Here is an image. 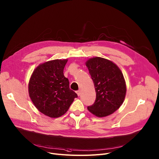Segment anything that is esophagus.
Instances as JSON below:
<instances>
[{"instance_id": "1", "label": "esophagus", "mask_w": 159, "mask_h": 159, "mask_svg": "<svg viewBox=\"0 0 159 159\" xmlns=\"http://www.w3.org/2000/svg\"><path fill=\"white\" fill-rule=\"evenodd\" d=\"M77 94L78 96H80V90L77 91Z\"/></svg>"}]
</instances>
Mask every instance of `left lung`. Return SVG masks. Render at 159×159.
Wrapping results in <instances>:
<instances>
[{
	"mask_svg": "<svg viewBox=\"0 0 159 159\" xmlns=\"http://www.w3.org/2000/svg\"><path fill=\"white\" fill-rule=\"evenodd\" d=\"M96 91L94 103L88 111L97 117H105L117 111L124 102L126 87L123 73L112 61L100 57L86 62Z\"/></svg>",
	"mask_w": 159,
	"mask_h": 159,
	"instance_id": "1",
	"label": "left lung"
}]
</instances>
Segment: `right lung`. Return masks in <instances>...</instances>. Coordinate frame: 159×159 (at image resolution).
Masks as SVG:
<instances>
[{"label": "right lung", "instance_id": "right-lung-1", "mask_svg": "<svg viewBox=\"0 0 159 159\" xmlns=\"http://www.w3.org/2000/svg\"><path fill=\"white\" fill-rule=\"evenodd\" d=\"M68 59H55L40 64L29 80V97L36 109L50 118L65 114L77 94L70 89L63 73Z\"/></svg>", "mask_w": 159, "mask_h": 159}]
</instances>
